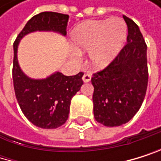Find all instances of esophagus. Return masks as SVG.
Segmentation results:
<instances>
[{"label":"esophagus","instance_id":"34e87169","mask_svg":"<svg viewBox=\"0 0 161 161\" xmlns=\"http://www.w3.org/2000/svg\"><path fill=\"white\" fill-rule=\"evenodd\" d=\"M91 78H92V74H91V73H89V72H86V73L83 75V77H82L83 81H84L85 83L90 82V81H91Z\"/></svg>","mask_w":161,"mask_h":161}]
</instances>
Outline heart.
I'll use <instances>...</instances> for the list:
<instances>
[{"instance_id": "1", "label": "heart", "mask_w": 161, "mask_h": 161, "mask_svg": "<svg viewBox=\"0 0 161 161\" xmlns=\"http://www.w3.org/2000/svg\"><path fill=\"white\" fill-rule=\"evenodd\" d=\"M127 36V26L120 17L105 20L87 21L77 26L70 37L75 49L73 53L88 51L91 65L97 69L109 65L122 50Z\"/></svg>"}]
</instances>
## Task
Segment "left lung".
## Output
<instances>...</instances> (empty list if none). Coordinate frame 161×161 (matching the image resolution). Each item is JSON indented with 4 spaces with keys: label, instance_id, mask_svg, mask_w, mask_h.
<instances>
[{
    "label": "left lung",
    "instance_id": "1",
    "mask_svg": "<svg viewBox=\"0 0 161 161\" xmlns=\"http://www.w3.org/2000/svg\"><path fill=\"white\" fill-rule=\"evenodd\" d=\"M126 44L114 61L92 77L94 116L105 126L130 121L143 103L148 86L147 45L139 27L125 15Z\"/></svg>",
    "mask_w": 161,
    "mask_h": 161
}]
</instances>
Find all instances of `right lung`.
<instances>
[{"mask_svg": "<svg viewBox=\"0 0 161 161\" xmlns=\"http://www.w3.org/2000/svg\"><path fill=\"white\" fill-rule=\"evenodd\" d=\"M69 15L45 11L27 22L14 44L12 78L15 96L26 118L41 128H57L63 125L69 114L70 101L83 85V73L65 76L56 71L43 79L27 76L18 63L17 51L20 40L34 32H55L65 36Z\"/></svg>", "mask_w": 161, "mask_h": 161, "instance_id": "1", "label": "right lung"}]
</instances>
